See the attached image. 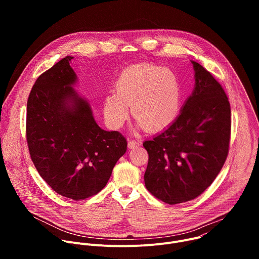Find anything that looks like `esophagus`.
Listing matches in <instances>:
<instances>
[{"mask_svg":"<svg viewBox=\"0 0 259 259\" xmlns=\"http://www.w3.org/2000/svg\"><path fill=\"white\" fill-rule=\"evenodd\" d=\"M141 145V142L140 141H136V140H129L128 142V147L129 149H135V147H138Z\"/></svg>","mask_w":259,"mask_h":259,"instance_id":"34e87169","label":"esophagus"}]
</instances>
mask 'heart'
I'll use <instances>...</instances> for the list:
<instances>
[{
    "label": "heart",
    "mask_w": 259,
    "mask_h": 259,
    "mask_svg": "<svg viewBox=\"0 0 259 259\" xmlns=\"http://www.w3.org/2000/svg\"><path fill=\"white\" fill-rule=\"evenodd\" d=\"M116 92L104 97L103 113L107 123L121 127L129 115L138 127L159 131L171 125L181 107V84L176 73L167 67L138 64L126 68L117 79Z\"/></svg>",
    "instance_id": "obj_1"
}]
</instances>
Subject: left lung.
<instances>
[{
	"mask_svg": "<svg viewBox=\"0 0 259 259\" xmlns=\"http://www.w3.org/2000/svg\"><path fill=\"white\" fill-rule=\"evenodd\" d=\"M195 88L175 121L143 142L149 153L145 187L159 200L179 204L196 199L223 168L231 138V105L221 85L193 61Z\"/></svg>",
	"mask_w": 259,
	"mask_h": 259,
	"instance_id": "1",
	"label": "left lung"
}]
</instances>
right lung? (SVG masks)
<instances>
[{
    "label": "right lung",
    "mask_w": 259,
    "mask_h": 259,
    "mask_svg": "<svg viewBox=\"0 0 259 259\" xmlns=\"http://www.w3.org/2000/svg\"><path fill=\"white\" fill-rule=\"evenodd\" d=\"M66 56L36 79L27 99L26 140L35 169L57 194L75 201L99 193L127 151L118 131L94 120Z\"/></svg>",
    "instance_id": "add662e5"
}]
</instances>
